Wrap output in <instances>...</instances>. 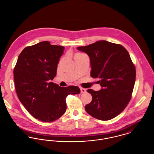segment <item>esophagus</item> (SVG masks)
<instances>
[{"label":"esophagus","instance_id":"1","mask_svg":"<svg viewBox=\"0 0 154 154\" xmlns=\"http://www.w3.org/2000/svg\"><path fill=\"white\" fill-rule=\"evenodd\" d=\"M81 93H85L86 92V89L84 88H81Z\"/></svg>","mask_w":154,"mask_h":154}]
</instances>
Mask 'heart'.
I'll use <instances>...</instances> for the list:
<instances>
[{"mask_svg": "<svg viewBox=\"0 0 154 154\" xmlns=\"http://www.w3.org/2000/svg\"><path fill=\"white\" fill-rule=\"evenodd\" d=\"M82 54H81V53H76L74 55H81Z\"/></svg>", "mask_w": 154, "mask_h": 154, "instance_id": "b5f03b06", "label": "heart"}]
</instances>
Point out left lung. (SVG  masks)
<instances>
[{
	"instance_id": "1",
	"label": "left lung",
	"mask_w": 154,
	"mask_h": 154,
	"mask_svg": "<svg viewBox=\"0 0 154 154\" xmlns=\"http://www.w3.org/2000/svg\"><path fill=\"white\" fill-rule=\"evenodd\" d=\"M90 59L91 76L99 78L101 89H89L92 102L85 107L89 115L107 121L117 117L129 102L136 79V69L129 54L120 44L100 40L77 48Z\"/></svg>"
}]
</instances>
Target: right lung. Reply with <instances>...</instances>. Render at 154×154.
Wrapping results in <instances>:
<instances>
[{"label":"right lung","instance_id":"right-lung-1","mask_svg":"<svg viewBox=\"0 0 154 154\" xmlns=\"http://www.w3.org/2000/svg\"><path fill=\"white\" fill-rule=\"evenodd\" d=\"M64 47L47 41L25 48L14 69L15 87L19 100L37 119L51 122L66 111V97L80 93L77 86L60 87L51 82Z\"/></svg>","mask_w":154,"mask_h":154}]
</instances>
